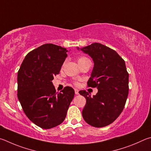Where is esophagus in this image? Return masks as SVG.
I'll return each instance as SVG.
<instances>
[{"label":"esophagus","instance_id":"34e87169","mask_svg":"<svg viewBox=\"0 0 151 151\" xmlns=\"http://www.w3.org/2000/svg\"><path fill=\"white\" fill-rule=\"evenodd\" d=\"M74 91H75V93L76 95H78L79 94V90H78V89H74Z\"/></svg>","mask_w":151,"mask_h":151}]
</instances>
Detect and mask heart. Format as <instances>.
Wrapping results in <instances>:
<instances>
[{"instance_id":"1","label":"heart","mask_w":151,"mask_h":151,"mask_svg":"<svg viewBox=\"0 0 151 151\" xmlns=\"http://www.w3.org/2000/svg\"><path fill=\"white\" fill-rule=\"evenodd\" d=\"M88 60H89V59H88V58H86V57H80L78 59V63H81V62H85V61H88Z\"/></svg>"}]
</instances>
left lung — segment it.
<instances>
[{
  "label": "left lung",
  "instance_id": "obj_1",
  "mask_svg": "<svg viewBox=\"0 0 151 151\" xmlns=\"http://www.w3.org/2000/svg\"><path fill=\"white\" fill-rule=\"evenodd\" d=\"M93 61L94 65L88 85L98 89L91 96L85 90L79 91L85 97L83 119L96 127L112 123L122 112L129 93V73L125 62L115 50L99 43L80 47Z\"/></svg>",
  "mask_w": 151,
  "mask_h": 151
}]
</instances>
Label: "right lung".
Segmentation results:
<instances>
[{"instance_id":"obj_1","label":"right lung","mask_w":151,"mask_h":151,"mask_svg":"<svg viewBox=\"0 0 151 151\" xmlns=\"http://www.w3.org/2000/svg\"><path fill=\"white\" fill-rule=\"evenodd\" d=\"M67 52L57 45L44 44L26 55L18 71V99L29 119L42 129L62 123L74 97L75 91L68 86L56 93L52 81Z\"/></svg>"}]
</instances>
